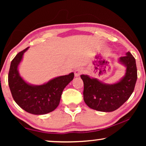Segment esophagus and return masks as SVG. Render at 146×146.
Segmentation results:
<instances>
[{"instance_id":"obj_1","label":"esophagus","mask_w":146,"mask_h":146,"mask_svg":"<svg viewBox=\"0 0 146 146\" xmlns=\"http://www.w3.org/2000/svg\"><path fill=\"white\" fill-rule=\"evenodd\" d=\"M83 73V70L82 68H78L75 71V76L76 77H78V76H80L81 74Z\"/></svg>"}]
</instances>
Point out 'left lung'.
Wrapping results in <instances>:
<instances>
[{"label":"left lung","instance_id":"obj_1","mask_svg":"<svg viewBox=\"0 0 146 146\" xmlns=\"http://www.w3.org/2000/svg\"><path fill=\"white\" fill-rule=\"evenodd\" d=\"M118 62L126 68L125 75L113 84H106L87 75H80L84 82V100L88 107L103 112H111L128 100L137 79L135 58L128 51Z\"/></svg>","mask_w":146,"mask_h":146}]
</instances>
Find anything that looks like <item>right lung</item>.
Returning a JSON list of instances; mask_svg holds the SVG:
<instances>
[{
    "mask_svg": "<svg viewBox=\"0 0 146 146\" xmlns=\"http://www.w3.org/2000/svg\"><path fill=\"white\" fill-rule=\"evenodd\" d=\"M28 48L19 52L11 61L8 84L12 97L20 107L29 113L44 115L57 108L64 89L74 78V73L51 79L42 85L27 83L19 75L18 67Z\"/></svg>",
    "mask_w": 146,
    "mask_h": 146,
    "instance_id": "add662e5",
    "label": "right lung"
}]
</instances>
